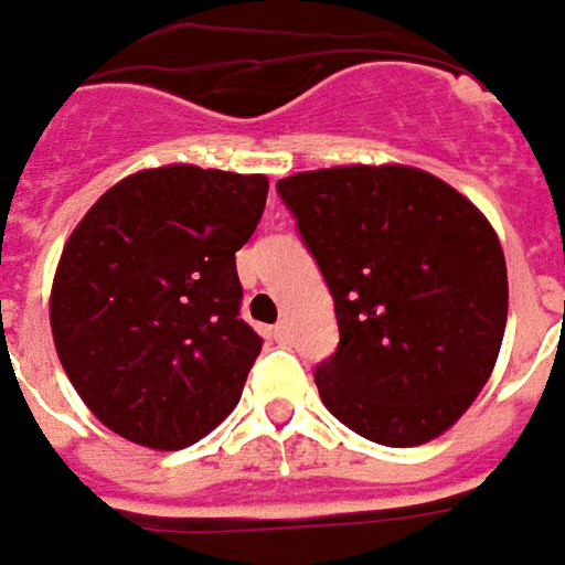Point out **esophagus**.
<instances>
[{"mask_svg":"<svg viewBox=\"0 0 565 565\" xmlns=\"http://www.w3.org/2000/svg\"><path fill=\"white\" fill-rule=\"evenodd\" d=\"M271 333H275V340H278V343H290V324H287V321L275 324V328H271Z\"/></svg>","mask_w":565,"mask_h":565,"instance_id":"obj_1","label":"esophagus"}]
</instances>
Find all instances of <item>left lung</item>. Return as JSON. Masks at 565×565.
<instances>
[{
	"label": "left lung",
	"mask_w": 565,
	"mask_h": 565,
	"mask_svg": "<svg viewBox=\"0 0 565 565\" xmlns=\"http://www.w3.org/2000/svg\"><path fill=\"white\" fill-rule=\"evenodd\" d=\"M278 194L333 297L340 347L315 367L328 412L390 448L443 436L492 377L508 324L489 218L398 163L297 172Z\"/></svg>",
	"instance_id": "obj_1"
}]
</instances>
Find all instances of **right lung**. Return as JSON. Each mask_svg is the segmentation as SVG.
Returning a JSON list of instances; mask_svg holds the SVG:
<instances>
[{"label":"right lung","instance_id":"obj_1","mask_svg":"<svg viewBox=\"0 0 565 565\" xmlns=\"http://www.w3.org/2000/svg\"><path fill=\"white\" fill-rule=\"evenodd\" d=\"M266 194V175L141 170L67 237L52 337L73 390L117 436L175 451L237 405L263 337L241 318L234 253L256 232Z\"/></svg>","mask_w":565,"mask_h":565}]
</instances>
